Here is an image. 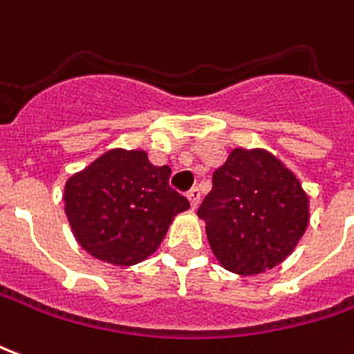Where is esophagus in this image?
<instances>
[{
  "label": "esophagus",
  "instance_id": "1",
  "mask_svg": "<svg viewBox=\"0 0 354 354\" xmlns=\"http://www.w3.org/2000/svg\"><path fill=\"white\" fill-rule=\"evenodd\" d=\"M187 198L191 201V206H197L198 201H201V191H198V187H191L187 191Z\"/></svg>",
  "mask_w": 354,
  "mask_h": 354
}]
</instances>
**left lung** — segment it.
<instances>
[{"label":"left lung","mask_w":354,"mask_h":354,"mask_svg":"<svg viewBox=\"0 0 354 354\" xmlns=\"http://www.w3.org/2000/svg\"><path fill=\"white\" fill-rule=\"evenodd\" d=\"M197 216L217 261L240 276L270 270L289 257L310 223L298 178L266 150L234 148L212 174Z\"/></svg>","instance_id":"left-lung-1"}]
</instances>
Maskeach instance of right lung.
I'll return each mask as SVG.
<instances>
[{"label": "right lung", "mask_w": 354, "mask_h": 354, "mask_svg": "<svg viewBox=\"0 0 354 354\" xmlns=\"http://www.w3.org/2000/svg\"><path fill=\"white\" fill-rule=\"evenodd\" d=\"M170 167L144 150L104 151L65 182V214L77 242L99 261L131 266L163 242L189 201L170 187Z\"/></svg>", "instance_id": "obj_1"}]
</instances>
